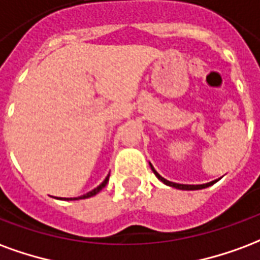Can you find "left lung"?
<instances>
[{"instance_id": "obj_1", "label": "left lung", "mask_w": 260, "mask_h": 260, "mask_svg": "<svg viewBox=\"0 0 260 260\" xmlns=\"http://www.w3.org/2000/svg\"><path fill=\"white\" fill-rule=\"evenodd\" d=\"M149 166H151V169H152L153 174H155V176H156V177H158V179L160 180V181H162L164 184L169 185V187H173V188H177V190H185V191L202 190V188H206V187H209V185L215 184L216 181H217V180H213V181H210V183H206V184H197V185H194V184H179V183H173V181H169V180L164 179V177H162V176H160V174H159L156 170L153 169L152 165L149 164Z\"/></svg>"}]
</instances>
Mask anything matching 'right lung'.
<instances>
[{"label":"right lung","mask_w":260,"mask_h":260,"mask_svg":"<svg viewBox=\"0 0 260 260\" xmlns=\"http://www.w3.org/2000/svg\"><path fill=\"white\" fill-rule=\"evenodd\" d=\"M108 181H109V174H108L107 177H105V180L102 181L101 184L98 185L96 188H94L92 191H90V192H87V194L81 195V197H76V198H59V200H65V201H77V200H86V198H90V197H94V195H96L100 191L105 187V185L108 184Z\"/></svg>","instance_id":"right-lung-1"}]
</instances>
